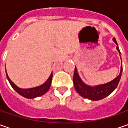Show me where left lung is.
<instances>
[{"label": "left lung", "mask_w": 128, "mask_h": 128, "mask_svg": "<svg viewBox=\"0 0 128 128\" xmlns=\"http://www.w3.org/2000/svg\"><path fill=\"white\" fill-rule=\"evenodd\" d=\"M112 40L116 42V45L118 46V43L115 38H113ZM116 48L120 55V52L118 46L116 47ZM122 72V66H121L120 68V72L119 76L116 77L112 81L106 84H102V85L90 86L86 85V83L82 82L81 78H80L78 73L77 68L75 67V72H74V76H73L72 80H73V83H74L76 90L79 95H80L82 97L85 98H88L91 100H100L101 99L106 98L107 96H109L115 90V89L117 88L120 80Z\"/></svg>", "instance_id": "8db88e82"}]
</instances>
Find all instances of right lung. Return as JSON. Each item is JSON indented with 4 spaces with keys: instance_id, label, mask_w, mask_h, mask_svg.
<instances>
[{
    "instance_id": "obj_1",
    "label": "right lung",
    "mask_w": 128,
    "mask_h": 128,
    "mask_svg": "<svg viewBox=\"0 0 128 128\" xmlns=\"http://www.w3.org/2000/svg\"><path fill=\"white\" fill-rule=\"evenodd\" d=\"M6 76H7L8 80L10 82V86H12V88L16 91L18 94H20V96H22L24 98L32 99V98H35L42 96L48 91L50 87V85H51L52 72H51L50 76L48 78V80L42 85L36 87V88H27V89H22V88H18L17 86H16L9 78L7 74V72H6Z\"/></svg>"
}]
</instances>
